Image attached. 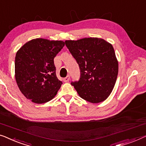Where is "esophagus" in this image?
<instances>
[{"instance_id":"34e87169","label":"esophagus","mask_w":146,"mask_h":146,"mask_svg":"<svg viewBox=\"0 0 146 146\" xmlns=\"http://www.w3.org/2000/svg\"><path fill=\"white\" fill-rule=\"evenodd\" d=\"M70 77L69 75H68L66 78H64L63 80H64V82H68L69 80H70Z\"/></svg>"}]
</instances>
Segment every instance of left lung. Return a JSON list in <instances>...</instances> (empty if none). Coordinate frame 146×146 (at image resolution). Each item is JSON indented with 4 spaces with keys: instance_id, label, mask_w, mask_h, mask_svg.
I'll return each instance as SVG.
<instances>
[{
    "instance_id": "obj_1",
    "label": "left lung",
    "mask_w": 146,
    "mask_h": 146,
    "mask_svg": "<svg viewBox=\"0 0 146 146\" xmlns=\"http://www.w3.org/2000/svg\"><path fill=\"white\" fill-rule=\"evenodd\" d=\"M64 43L80 67L79 81L71 83L78 95L92 103L105 101L113 90L119 72L113 45L98 37L66 40Z\"/></svg>"
}]
</instances>
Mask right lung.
<instances>
[{"mask_svg":"<svg viewBox=\"0 0 146 146\" xmlns=\"http://www.w3.org/2000/svg\"><path fill=\"white\" fill-rule=\"evenodd\" d=\"M64 45L62 41L37 38L27 42L17 51L16 81L27 99L41 104L55 97L62 82L56 76L54 58Z\"/></svg>","mask_w":146,"mask_h":146,"instance_id":"add662e5","label":"right lung"}]
</instances>
